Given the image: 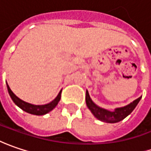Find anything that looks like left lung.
Returning <instances> with one entry per match:
<instances>
[{
	"mask_svg": "<svg viewBox=\"0 0 151 151\" xmlns=\"http://www.w3.org/2000/svg\"><path fill=\"white\" fill-rule=\"evenodd\" d=\"M140 99L141 97H139L126 106L115 109L114 111H110L101 108L98 106H96L95 103L92 101V100L90 99L88 91H86V97H85L86 105L95 117L101 121L110 122V123H114V122H120L122 119H124L126 116H128V115L134 110L136 106L138 105V103L140 101Z\"/></svg>",
	"mask_w": 151,
	"mask_h": 151,
	"instance_id": "obj_1",
	"label": "left lung"
}]
</instances>
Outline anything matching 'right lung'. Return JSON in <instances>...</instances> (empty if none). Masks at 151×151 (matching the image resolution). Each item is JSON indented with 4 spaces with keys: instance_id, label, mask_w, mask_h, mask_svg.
Listing matches in <instances>:
<instances>
[{
    "instance_id": "right-lung-1",
    "label": "right lung",
    "mask_w": 151,
    "mask_h": 151,
    "mask_svg": "<svg viewBox=\"0 0 151 151\" xmlns=\"http://www.w3.org/2000/svg\"><path fill=\"white\" fill-rule=\"evenodd\" d=\"M6 86H7V90H8V93L10 95L12 100L13 101V102L16 104L18 107L22 109L23 111L30 113V114L33 115H38V116H40V115H45L46 113H48L49 111H50L51 110L55 108L56 106V105L58 104V102L60 101L61 100V95H62V90L60 91V93L58 94V95L56 96V98L52 101L49 103V104H46V105H43V106H35V105H32L29 103H27V102L23 101L22 100H20L18 97H17L16 95L13 94V92L11 90V88H9L8 84L6 83Z\"/></svg>"
}]
</instances>
